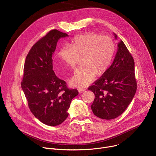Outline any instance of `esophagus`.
<instances>
[{"instance_id":"34e87169","label":"esophagus","mask_w":156,"mask_h":156,"mask_svg":"<svg viewBox=\"0 0 156 156\" xmlns=\"http://www.w3.org/2000/svg\"><path fill=\"white\" fill-rule=\"evenodd\" d=\"M85 90H86L85 89H81V88H80V89H78V91L79 93H83V92Z\"/></svg>"}]
</instances>
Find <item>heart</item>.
<instances>
[{
    "label": "heart",
    "instance_id": "obj_1",
    "mask_svg": "<svg viewBox=\"0 0 156 156\" xmlns=\"http://www.w3.org/2000/svg\"><path fill=\"white\" fill-rule=\"evenodd\" d=\"M115 44L109 36L87 33L75 36L70 46L62 47L58 58L74 69L82 57L83 64L76 69L70 80L72 86L84 87L92 83L97 74L104 73L112 62Z\"/></svg>",
    "mask_w": 156,
    "mask_h": 156
}]
</instances>
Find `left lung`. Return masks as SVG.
I'll use <instances>...</instances> for the list:
<instances>
[{
	"instance_id": "obj_1",
	"label": "left lung",
	"mask_w": 156,
	"mask_h": 156,
	"mask_svg": "<svg viewBox=\"0 0 156 156\" xmlns=\"http://www.w3.org/2000/svg\"><path fill=\"white\" fill-rule=\"evenodd\" d=\"M114 34L117 39V34ZM117 46L112 65L94 85L88 87L95 96L91 105L93 112L104 120L120 115L131 102L137 89L134 60L122 41Z\"/></svg>"
}]
</instances>
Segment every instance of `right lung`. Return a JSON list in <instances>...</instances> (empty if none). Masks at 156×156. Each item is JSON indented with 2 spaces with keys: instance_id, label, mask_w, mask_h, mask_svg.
<instances>
[{
  "instance_id": "1",
  "label": "right lung",
  "mask_w": 156,
  "mask_h": 156,
  "mask_svg": "<svg viewBox=\"0 0 156 156\" xmlns=\"http://www.w3.org/2000/svg\"><path fill=\"white\" fill-rule=\"evenodd\" d=\"M68 36L57 30L50 31L33 46L24 65L21 88L29 108L39 121L52 126L67 118L72 100L78 94L77 90L69 89L53 70L52 55L57 42Z\"/></svg>"
}]
</instances>
